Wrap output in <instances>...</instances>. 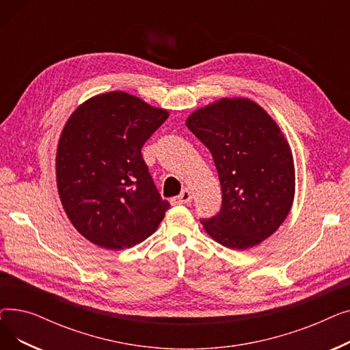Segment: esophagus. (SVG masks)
I'll return each instance as SVG.
<instances>
[{
	"label": "esophagus",
	"instance_id": "34e87169",
	"mask_svg": "<svg viewBox=\"0 0 350 350\" xmlns=\"http://www.w3.org/2000/svg\"><path fill=\"white\" fill-rule=\"evenodd\" d=\"M191 198H193L191 191L189 189H185L176 198H173V203H176V204H187V203H190Z\"/></svg>",
	"mask_w": 350,
	"mask_h": 350
}]
</instances>
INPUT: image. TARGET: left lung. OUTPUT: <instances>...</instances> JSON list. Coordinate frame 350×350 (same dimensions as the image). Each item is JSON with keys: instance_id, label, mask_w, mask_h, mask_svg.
<instances>
[{"instance_id": "obj_1", "label": "left lung", "mask_w": 350, "mask_h": 350, "mask_svg": "<svg viewBox=\"0 0 350 350\" xmlns=\"http://www.w3.org/2000/svg\"><path fill=\"white\" fill-rule=\"evenodd\" d=\"M186 126L214 159L223 207L203 221L214 241L247 250L271 237L295 197V164L278 123L248 98H221L196 109Z\"/></svg>"}]
</instances>
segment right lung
Wrapping results in <instances>:
<instances>
[{
  "mask_svg": "<svg viewBox=\"0 0 350 350\" xmlns=\"http://www.w3.org/2000/svg\"><path fill=\"white\" fill-rule=\"evenodd\" d=\"M169 118L123 90L89 98L73 110L58 142L55 169L62 207L88 241L131 248L152 235L170 204L142 157V146Z\"/></svg>",
  "mask_w": 350,
  "mask_h": 350,
  "instance_id": "right-lung-1",
  "label": "right lung"
}]
</instances>
